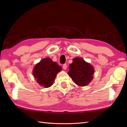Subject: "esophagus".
Wrapping results in <instances>:
<instances>
[{
  "mask_svg": "<svg viewBox=\"0 0 127 127\" xmlns=\"http://www.w3.org/2000/svg\"><path fill=\"white\" fill-rule=\"evenodd\" d=\"M63 68L64 69V70L66 69V68H67V65H66V64H64L63 65Z\"/></svg>",
  "mask_w": 127,
  "mask_h": 127,
  "instance_id": "esophagus-1",
  "label": "esophagus"
}]
</instances>
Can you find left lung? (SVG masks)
I'll list each match as a JSON object with an SVG mask.
<instances>
[{
	"mask_svg": "<svg viewBox=\"0 0 127 127\" xmlns=\"http://www.w3.org/2000/svg\"><path fill=\"white\" fill-rule=\"evenodd\" d=\"M68 74L79 86H85L93 78L94 69L90 63L81 58H75L69 66Z\"/></svg>",
	"mask_w": 127,
	"mask_h": 127,
	"instance_id": "obj_1",
	"label": "left lung"
}]
</instances>
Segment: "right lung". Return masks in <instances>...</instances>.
Returning <instances> with one entry per match:
<instances>
[{
	"label": "right lung",
	"mask_w": 127,
	"mask_h": 127,
	"mask_svg": "<svg viewBox=\"0 0 127 127\" xmlns=\"http://www.w3.org/2000/svg\"><path fill=\"white\" fill-rule=\"evenodd\" d=\"M62 67L49 58L43 59L36 64L33 69V75L37 82L45 88L53 84L57 73L61 71Z\"/></svg>",
	"instance_id": "1"
}]
</instances>
